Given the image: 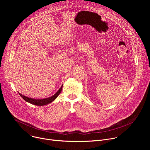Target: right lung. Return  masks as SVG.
I'll list each match as a JSON object with an SVG mask.
<instances>
[{
  "label": "right lung",
  "instance_id": "1",
  "mask_svg": "<svg viewBox=\"0 0 150 150\" xmlns=\"http://www.w3.org/2000/svg\"><path fill=\"white\" fill-rule=\"evenodd\" d=\"M62 87H63V85H62L60 89L53 96H52V97H50L49 98H44V99H34V98L27 97L25 96L22 95L20 93H19V94L21 96V97H22L25 101H26L32 104H34L36 105H46V104H48L52 103L53 101H54L57 98V97L60 94V93L62 91Z\"/></svg>",
  "mask_w": 150,
  "mask_h": 150
}]
</instances>
